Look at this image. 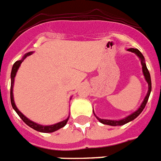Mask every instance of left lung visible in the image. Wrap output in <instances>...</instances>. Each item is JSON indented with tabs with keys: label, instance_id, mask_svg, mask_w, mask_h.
<instances>
[{
	"label": "left lung",
	"instance_id": "1",
	"mask_svg": "<svg viewBox=\"0 0 161 161\" xmlns=\"http://www.w3.org/2000/svg\"><path fill=\"white\" fill-rule=\"evenodd\" d=\"M127 51H131V52H133L135 53L136 55L140 58V60H141V64L142 65V72L143 74H144V77H145V79L146 81L148 83V91H147V96L145 97L144 100H143L142 103V105L140 106V107L137 109V110L133 113L130 114V115L127 116L126 118L123 119H120V120H110V119H100L98 118L95 114H94V112H93V114H95L96 118L97 119L99 120L101 124H107V125H110V126H121V125H124V124H127V123L130 122L132 120H133L134 119H136L139 114H141L142 111L143 110V109L145 108L146 105H147V102L149 99V97H150V94H151V92H152V81H151V75H150V73L148 71L147 68V65H146V63H145V59H144V56L142 55V54L140 52V51L137 49H135V48H129L128 49Z\"/></svg>",
	"mask_w": 161,
	"mask_h": 161
}]
</instances>
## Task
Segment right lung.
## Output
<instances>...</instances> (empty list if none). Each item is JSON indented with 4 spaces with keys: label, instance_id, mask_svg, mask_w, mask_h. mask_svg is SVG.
<instances>
[{
    "label": "right lung",
    "instance_id": "add662e5",
    "mask_svg": "<svg viewBox=\"0 0 161 161\" xmlns=\"http://www.w3.org/2000/svg\"><path fill=\"white\" fill-rule=\"evenodd\" d=\"M32 52H28V53L25 54V55H24V57H23L22 60H17V61L13 64V67H12L11 74H10V78H11V84H10V101H11L12 107H13V109L15 110L16 113L19 114V116L20 118L22 119L23 121H24L27 125H28V126L30 127V128L35 129V130L38 131V132H41V133H53V132H55V131L58 130V129H61V128H63L64 126H65V124H67V122H68V119L69 118V116L68 118L66 119L63 120V121H61V122L60 123H57V124H52V125H48V126H43V125L36 124V123H34L33 121H31L30 119H28L26 116H24V114H23L19 110V109L16 107L15 104H14V96H13V86H14V77H15L16 73H17V71H18L19 68L20 64H21V63L23 62V60H24L27 56L32 55Z\"/></svg>",
    "mask_w": 161,
    "mask_h": 161
}]
</instances>
